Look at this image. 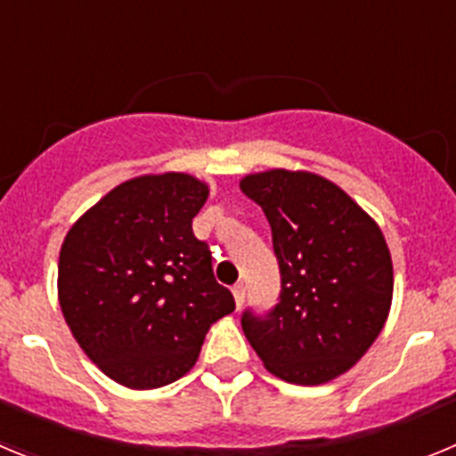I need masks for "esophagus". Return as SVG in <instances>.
Listing matches in <instances>:
<instances>
[{"mask_svg": "<svg viewBox=\"0 0 456 456\" xmlns=\"http://www.w3.org/2000/svg\"><path fill=\"white\" fill-rule=\"evenodd\" d=\"M232 297H235V305L237 310H240L241 304H244V297H247V288H244V283H237L235 288H232Z\"/></svg>", "mask_w": 456, "mask_h": 456, "instance_id": "obj_1", "label": "esophagus"}]
</instances>
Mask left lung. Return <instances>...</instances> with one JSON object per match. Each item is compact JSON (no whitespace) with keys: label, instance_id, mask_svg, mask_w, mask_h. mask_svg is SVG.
<instances>
[{"label":"left lung","instance_id":"obj_1","mask_svg":"<svg viewBox=\"0 0 456 456\" xmlns=\"http://www.w3.org/2000/svg\"><path fill=\"white\" fill-rule=\"evenodd\" d=\"M241 191L263 208L281 297L241 329L273 377L326 384L372 347L393 301V260L377 221L331 180L308 171L251 173Z\"/></svg>","mask_w":456,"mask_h":456}]
</instances>
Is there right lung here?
Wrapping results in <instances>:
<instances>
[{
  "label": "right lung",
  "instance_id": "add662e5",
  "mask_svg": "<svg viewBox=\"0 0 456 456\" xmlns=\"http://www.w3.org/2000/svg\"><path fill=\"white\" fill-rule=\"evenodd\" d=\"M208 184L187 173L139 175L114 187L68 231L59 304L93 363L134 390L173 384L205 333L235 310L191 219Z\"/></svg>",
  "mask_w": 456,
  "mask_h": 456
}]
</instances>
